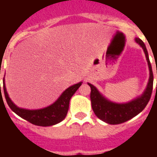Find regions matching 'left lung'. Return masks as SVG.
Listing matches in <instances>:
<instances>
[{"instance_id":"obj_1","label":"left lung","mask_w":157,"mask_h":157,"mask_svg":"<svg viewBox=\"0 0 157 157\" xmlns=\"http://www.w3.org/2000/svg\"><path fill=\"white\" fill-rule=\"evenodd\" d=\"M135 40L144 50L148 64L149 71H150L148 83L146 86V88L141 95L128 102H124V103L113 102L106 98L102 93H100L96 86L91 83H87L91 87L90 98H91L93 112L98 118L109 124H119L135 117L145 109L151 96L152 87H153V73H152L151 65L149 59L148 52L144 42L141 39L135 38Z\"/></svg>"}]
</instances>
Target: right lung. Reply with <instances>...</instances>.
Instances as JSON below:
<instances>
[{
	"label": "right lung",
	"mask_w": 157,
	"mask_h": 157,
	"mask_svg": "<svg viewBox=\"0 0 157 157\" xmlns=\"http://www.w3.org/2000/svg\"><path fill=\"white\" fill-rule=\"evenodd\" d=\"M82 82H78L76 84L71 86L70 87L65 89L59 98L51 105L45 107L40 109H26L19 108L12 102V99L9 98V95L6 92L5 84V79H3V89L5 94L6 100L7 104L16 114L24 118L27 121L30 122L33 124L38 126H52L59 124L66 117L69 109L70 100L74 95L77 89L81 86ZM1 85V84H0ZM1 91V86H0Z\"/></svg>",
	"instance_id": "obj_1"
}]
</instances>
